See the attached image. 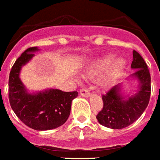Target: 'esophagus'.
<instances>
[{
    "instance_id": "obj_1",
    "label": "esophagus",
    "mask_w": 160,
    "mask_h": 160,
    "mask_svg": "<svg viewBox=\"0 0 160 160\" xmlns=\"http://www.w3.org/2000/svg\"><path fill=\"white\" fill-rule=\"evenodd\" d=\"M80 94H81L82 97H89L91 94L88 92V89H86V88H82V89L80 90Z\"/></svg>"
}]
</instances>
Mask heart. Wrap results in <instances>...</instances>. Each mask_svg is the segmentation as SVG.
Instances as JSON below:
<instances>
[{"label":"heart","mask_w":160,"mask_h":160,"mask_svg":"<svg viewBox=\"0 0 160 160\" xmlns=\"http://www.w3.org/2000/svg\"><path fill=\"white\" fill-rule=\"evenodd\" d=\"M126 66V61L123 58H118L116 59L114 55L103 56L100 59L92 62L88 68L87 69V75L89 78H97L102 73H104L108 69L107 74L100 81V85L103 88L112 83L114 79H116L122 73Z\"/></svg>","instance_id":"b5f03b06"}]
</instances>
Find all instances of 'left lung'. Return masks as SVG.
Segmentation results:
<instances>
[{
  "instance_id": "obj_1",
  "label": "left lung",
  "mask_w": 160,
  "mask_h": 160,
  "mask_svg": "<svg viewBox=\"0 0 160 160\" xmlns=\"http://www.w3.org/2000/svg\"><path fill=\"white\" fill-rule=\"evenodd\" d=\"M129 76L138 81L137 90L132 95H123L122 82L118 83L102 95L103 108L97 114L98 122L110 129H123L138 119L148 107L151 94V76L148 66L139 53L133 51Z\"/></svg>"
}]
</instances>
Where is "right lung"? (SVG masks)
Returning <instances> with one entry per match:
<instances>
[{"mask_svg":"<svg viewBox=\"0 0 160 160\" xmlns=\"http://www.w3.org/2000/svg\"><path fill=\"white\" fill-rule=\"evenodd\" d=\"M38 50L37 47L30 48L15 61L9 75L8 97L12 109L24 124L36 130H48L66 123L71 113L72 101L78 93L56 88L33 93L27 91L19 78L21 68Z\"/></svg>","mask_w":160,"mask_h":160,"instance_id":"right-lung-1","label":"right lung"}]
</instances>
